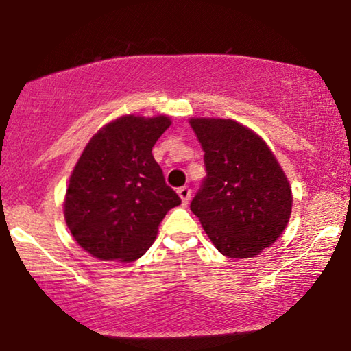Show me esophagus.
<instances>
[{
	"instance_id": "1",
	"label": "esophagus",
	"mask_w": 351,
	"mask_h": 351,
	"mask_svg": "<svg viewBox=\"0 0 351 351\" xmlns=\"http://www.w3.org/2000/svg\"><path fill=\"white\" fill-rule=\"evenodd\" d=\"M177 195H179V198L182 199V204L186 206V204H189L190 196H191L190 186H180V189L177 190Z\"/></svg>"
}]
</instances>
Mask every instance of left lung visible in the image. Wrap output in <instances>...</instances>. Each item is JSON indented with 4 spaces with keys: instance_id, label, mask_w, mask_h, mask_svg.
Masks as SVG:
<instances>
[{
    "instance_id": "obj_1",
    "label": "left lung",
    "mask_w": 351,
    "mask_h": 351,
    "mask_svg": "<svg viewBox=\"0 0 351 351\" xmlns=\"http://www.w3.org/2000/svg\"><path fill=\"white\" fill-rule=\"evenodd\" d=\"M204 152L206 179L190 209L222 256L256 257L285 232L289 180L261 136L234 119L190 118Z\"/></svg>"
}]
</instances>
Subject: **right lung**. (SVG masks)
<instances>
[{
  "label": "right lung",
  "mask_w": 351,
  "mask_h": 351,
  "mask_svg": "<svg viewBox=\"0 0 351 351\" xmlns=\"http://www.w3.org/2000/svg\"><path fill=\"white\" fill-rule=\"evenodd\" d=\"M166 114L119 117L90 137L70 176L64 217L75 241L99 261L134 262L148 251L180 198L152 155Z\"/></svg>",
  "instance_id": "add662e5"
}]
</instances>
